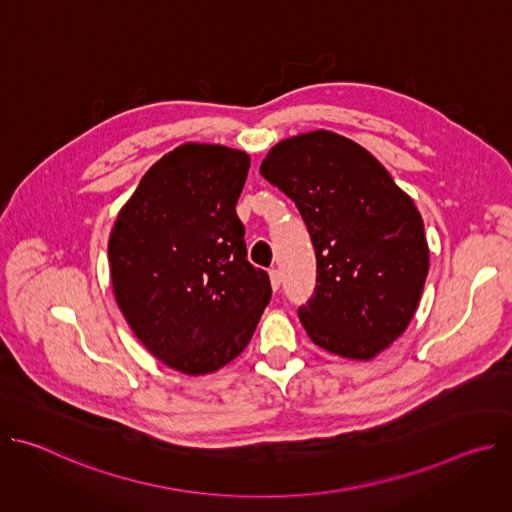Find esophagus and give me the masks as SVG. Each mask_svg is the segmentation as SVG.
I'll list each match as a JSON object with an SVG mask.
<instances>
[{"label":"esophagus","instance_id":"obj_1","mask_svg":"<svg viewBox=\"0 0 512 512\" xmlns=\"http://www.w3.org/2000/svg\"><path fill=\"white\" fill-rule=\"evenodd\" d=\"M269 279H271L273 291H277L279 285H281V271H279V269H271V271H269Z\"/></svg>","mask_w":512,"mask_h":512}]
</instances>
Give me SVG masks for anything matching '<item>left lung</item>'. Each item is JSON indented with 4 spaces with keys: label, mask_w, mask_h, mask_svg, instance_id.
<instances>
[{
    "label": "left lung",
    "mask_w": 512,
    "mask_h": 512,
    "mask_svg": "<svg viewBox=\"0 0 512 512\" xmlns=\"http://www.w3.org/2000/svg\"><path fill=\"white\" fill-rule=\"evenodd\" d=\"M259 172L296 202L316 249L302 326L332 354L371 360L405 332L425 285L417 206L373 154L326 129L279 141Z\"/></svg>",
    "instance_id": "1"
}]
</instances>
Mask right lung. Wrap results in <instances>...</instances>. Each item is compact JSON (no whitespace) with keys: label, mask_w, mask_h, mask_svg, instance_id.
I'll list each match as a JSON object with an SVG mask.
<instances>
[{"label":"right lung","mask_w":512,"mask_h":512,"mask_svg":"<svg viewBox=\"0 0 512 512\" xmlns=\"http://www.w3.org/2000/svg\"><path fill=\"white\" fill-rule=\"evenodd\" d=\"M249 166L245 152L225 145H180L145 172L109 237L123 318L184 375L214 373L239 356L271 300L235 210Z\"/></svg>","instance_id":"right-lung-1"}]
</instances>
